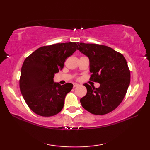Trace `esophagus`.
<instances>
[{
    "mask_svg": "<svg viewBox=\"0 0 150 150\" xmlns=\"http://www.w3.org/2000/svg\"><path fill=\"white\" fill-rule=\"evenodd\" d=\"M73 87H77V86H79V84H77V83H73Z\"/></svg>",
    "mask_w": 150,
    "mask_h": 150,
    "instance_id": "1",
    "label": "esophagus"
}]
</instances>
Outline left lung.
<instances>
[{
  "label": "left lung",
  "mask_w": 150,
  "mask_h": 150,
  "mask_svg": "<svg viewBox=\"0 0 150 150\" xmlns=\"http://www.w3.org/2000/svg\"><path fill=\"white\" fill-rule=\"evenodd\" d=\"M78 46L90 60V80L100 84L98 88L84 84L87 93L80 100L82 106L94 115L110 113L122 103L129 87L130 71L126 60L122 54L106 46L82 42Z\"/></svg>",
  "instance_id": "obj_1"
}]
</instances>
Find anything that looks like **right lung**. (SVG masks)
<instances>
[{
  "label": "right lung",
  "instance_id": "right-lung-1",
  "mask_svg": "<svg viewBox=\"0 0 150 150\" xmlns=\"http://www.w3.org/2000/svg\"><path fill=\"white\" fill-rule=\"evenodd\" d=\"M77 49L76 42L55 44L39 47L25 59L19 85L25 102L35 113L51 117L62 110L73 84L54 82V75Z\"/></svg>",
  "mask_w": 150,
  "mask_h": 150
}]
</instances>
